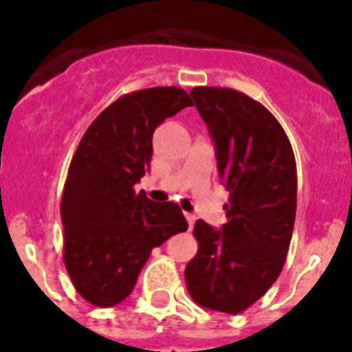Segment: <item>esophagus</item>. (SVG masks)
<instances>
[{"label": "esophagus", "mask_w": 352, "mask_h": 352, "mask_svg": "<svg viewBox=\"0 0 352 352\" xmlns=\"http://www.w3.org/2000/svg\"><path fill=\"white\" fill-rule=\"evenodd\" d=\"M185 219H186V222H188V227L192 229V226H194V222H195V214L194 213H185Z\"/></svg>", "instance_id": "1"}]
</instances>
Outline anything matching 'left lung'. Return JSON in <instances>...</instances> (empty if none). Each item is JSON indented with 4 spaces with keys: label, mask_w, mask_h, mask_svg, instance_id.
I'll use <instances>...</instances> for the list:
<instances>
[{
    "label": "left lung",
    "mask_w": 352,
    "mask_h": 352,
    "mask_svg": "<svg viewBox=\"0 0 352 352\" xmlns=\"http://www.w3.org/2000/svg\"><path fill=\"white\" fill-rule=\"evenodd\" d=\"M190 95L214 142L229 203L220 231L195 222L199 248L185 268L186 289L203 309L239 314L284 268L296 217V160L282 125L257 100L208 86Z\"/></svg>",
    "instance_id": "obj_1"
}]
</instances>
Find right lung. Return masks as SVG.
I'll return each instance as SVG.
<instances>
[{
    "label": "right lung",
    "instance_id": "add662e5",
    "mask_svg": "<svg viewBox=\"0 0 352 352\" xmlns=\"http://www.w3.org/2000/svg\"><path fill=\"white\" fill-rule=\"evenodd\" d=\"M188 105L176 86L126 93L96 116L72 157L61 195L63 261L76 291L95 307L125 300L151 250L188 227L178 204L135 190L155 129Z\"/></svg>",
    "mask_w": 352,
    "mask_h": 352
}]
</instances>
